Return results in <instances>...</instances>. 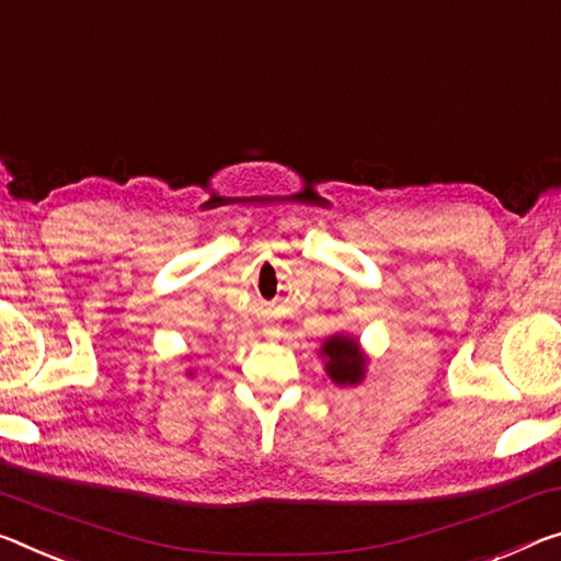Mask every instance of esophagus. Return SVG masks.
Masks as SVG:
<instances>
[{"instance_id": "34e87169", "label": "esophagus", "mask_w": 561, "mask_h": 561, "mask_svg": "<svg viewBox=\"0 0 561 561\" xmlns=\"http://www.w3.org/2000/svg\"><path fill=\"white\" fill-rule=\"evenodd\" d=\"M266 340H277V329H264Z\"/></svg>"}]
</instances>
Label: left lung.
Wrapping results in <instances>:
<instances>
[{
  "instance_id": "8db88e82",
  "label": "left lung",
  "mask_w": 561,
  "mask_h": 561,
  "mask_svg": "<svg viewBox=\"0 0 561 561\" xmlns=\"http://www.w3.org/2000/svg\"><path fill=\"white\" fill-rule=\"evenodd\" d=\"M319 354L327 359L324 369L329 379L334 385L346 387V385H359L364 379V369H367V357L359 350V342L352 340V336L334 334L324 342Z\"/></svg>"
}]
</instances>
